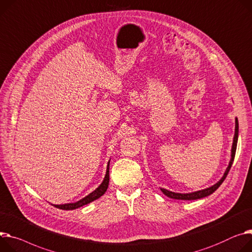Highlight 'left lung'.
Listing matches in <instances>:
<instances>
[{"label":"left lung","mask_w":252,"mask_h":252,"mask_svg":"<svg viewBox=\"0 0 252 252\" xmlns=\"http://www.w3.org/2000/svg\"><path fill=\"white\" fill-rule=\"evenodd\" d=\"M237 139H238V120L236 118V120H235V134H234V139H233V145H232V150H231V160H230L229 165H228V167H227V169L224 173V176L222 177V179L217 184H215L214 186H212L208 189L198 190V191H195V192H189V193L173 192V191H169L165 189H160L161 191L164 193L166 197L171 198V199H176V200H197V199H202V198H205V197L211 195V193L214 192L221 186V184L224 182V180L226 179L228 172L231 168L232 163H233V160H234V158H235V152H236V146H237Z\"/></svg>","instance_id":"1"}]
</instances>
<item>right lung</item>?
Instances as JSON below:
<instances>
[{
  "label": "right lung",
  "instance_id": "obj_1",
  "mask_svg": "<svg viewBox=\"0 0 252 252\" xmlns=\"http://www.w3.org/2000/svg\"><path fill=\"white\" fill-rule=\"evenodd\" d=\"M109 163L110 161L108 162V166H107V172H106V176H105V179L103 181V183L100 185V187L94 189L93 192H91L90 195H88L87 197H85L84 199L77 201L75 203H70V204H64V205H55L56 208L59 209H62V210H74V209H77L80 208L82 206H85L96 199H99L101 196H103L104 193L106 192L107 189H108V185H109V180H110V176H109Z\"/></svg>",
  "mask_w": 252,
  "mask_h": 252
}]
</instances>
